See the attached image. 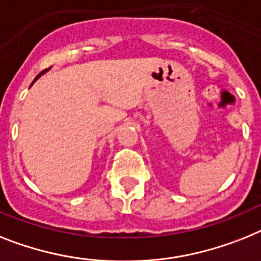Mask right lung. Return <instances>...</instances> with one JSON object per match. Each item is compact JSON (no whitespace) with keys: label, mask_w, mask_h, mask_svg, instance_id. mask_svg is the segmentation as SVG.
Wrapping results in <instances>:
<instances>
[{"label":"right lung","mask_w":261,"mask_h":261,"mask_svg":"<svg viewBox=\"0 0 261 261\" xmlns=\"http://www.w3.org/2000/svg\"><path fill=\"white\" fill-rule=\"evenodd\" d=\"M44 73H45V70H42V72H41V73H40V74H38V76H37V77H36V79H34V81H36V80H37V79H38V77H40V76H41V74H44ZM34 81H33V83H34ZM33 83H32V84H33Z\"/></svg>","instance_id":"obj_1"}]
</instances>
